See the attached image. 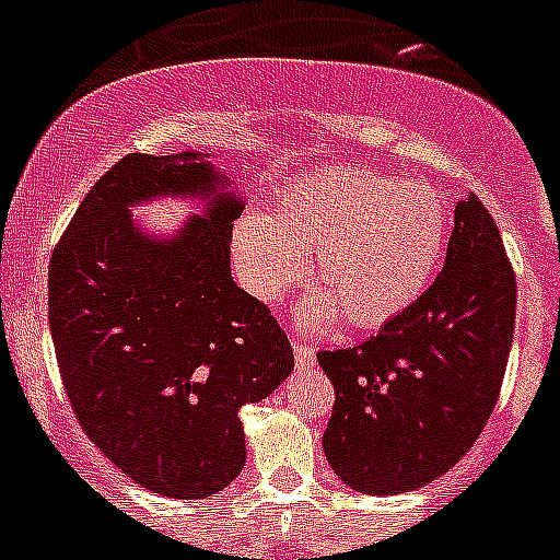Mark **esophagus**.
<instances>
[{
	"mask_svg": "<svg viewBox=\"0 0 560 560\" xmlns=\"http://www.w3.org/2000/svg\"><path fill=\"white\" fill-rule=\"evenodd\" d=\"M294 361H296V370H305V368H314L316 353L311 345H305L303 339L294 341Z\"/></svg>",
	"mask_w": 560,
	"mask_h": 560,
	"instance_id": "34e87169",
	"label": "esophagus"
}]
</instances>
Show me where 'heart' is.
I'll list each match as a JSON object with an SVG mask.
<instances>
[{"mask_svg":"<svg viewBox=\"0 0 560 560\" xmlns=\"http://www.w3.org/2000/svg\"><path fill=\"white\" fill-rule=\"evenodd\" d=\"M446 205L429 185L361 167L305 173L264 215L232 232L237 277L255 300L277 305L305 275L319 294L296 311L305 330L325 334L348 314L378 328L427 291L446 249Z\"/></svg>","mask_w":560,"mask_h":560,"instance_id":"heart-1","label":"heart"}]
</instances>
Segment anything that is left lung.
Wrapping results in <instances>:
<instances>
[{
  "mask_svg": "<svg viewBox=\"0 0 560 560\" xmlns=\"http://www.w3.org/2000/svg\"><path fill=\"white\" fill-rule=\"evenodd\" d=\"M513 323V266L471 192L454 207L438 280L368 341L316 353L336 389L323 438L336 477L393 497L457 465L497 407Z\"/></svg>",
  "mask_w": 560,
  "mask_h": 560,
  "instance_id": "1",
  "label": "left lung"
}]
</instances>
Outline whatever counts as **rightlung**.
<instances>
[{
  "instance_id": "1",
  "label": "right lung",
  "mask_w": 560,
  "mask_h": 560,
  "mask_svg": "<svg viewBox=\"0 0 560 560\" xmlns=\"http://www.w3.org/2000/svg\"><path fill=\"white\" fill-rule=\"evenodd\" d=\"M176 195L202 207L173 238L130 207ZM244 199L207 153H128L101 176L49 257V330L89 440L167 499H205L246 463L241 407L294 370L289 336L230 269Z\"/></svg>"
}]
</instances>
